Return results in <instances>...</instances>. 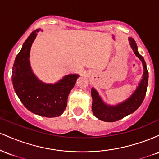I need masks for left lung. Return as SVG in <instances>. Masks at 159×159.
Segmentation results:
<instances>
[{"instance_id":"1","label":"left lung","mask_w":159,"mask_h":159,"mask_svg":"<svg viewBox=\"0 0 159 159\" xmlns=\"http://www.w3.org/2000/svg\"><path fill=\"white\" fill-rule=\"evenodd\" d=\"M129 40L133 52L142 62L143 67V78L132 96L123 102L117 104L116 105H108L105 104L100 97L97 91L93 87L91 89L93 113L95 116L102 121L115 122L123 119L125 116L134 112L140 106L145 98L148 85V71L147 65L143 57L138 52V47L134 39L129 37Z\"/></svg>"}]
</instances>
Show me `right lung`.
Segmentation results:
<instances>
[{"mask_svg": "<svg viewBox=\"0 0 159 159\" xmlns=\"http://www.w3.org/2000/svg\"><path fill=\"white\" fill-rule=\"evenodd\" d=\"M41 29L33 31L24 43L12 67V81L18 97L27 110L45 117L59 116L67 105V98L74 87L78 74L67 75L55 84L39 81L30 64L33 42Z\"/></svg>", "mask_w": 159, "mask_h": 159, "instance_id": "right-lung-1", "label": "right lung"}]
</instances>
